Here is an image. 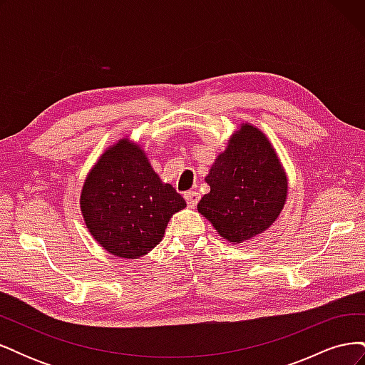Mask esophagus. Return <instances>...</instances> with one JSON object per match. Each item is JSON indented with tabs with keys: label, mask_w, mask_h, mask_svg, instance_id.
<instances>
[{
	"label": "esophagus",
	"mask_w": 365,
	"mask_h": 365,
	"mask_svg": "<svg viewBox=\"0 0 365 365\" xmlns=\"http://www.w3.org/2000/svg\"><path fill=\"white\" fill-rule=\"evenodd\" d=\"M184 197H185V202L189 204L190 207H195L197 202H200V193L197 192H195V190H189V192H185L184 193Z\"/></svg>",
	"instance_id": "obj_1"
}]
</instances>
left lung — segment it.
Segmentation results:
<instances>
[{
  "label": "left lung",
  "mask_w": 365,
  "mask_h": 365,
  "mask_svg": "<svg viewBox=\"0 0 365 365\" xmlns=\"http://www.w3.org/2000/svg\"><path fill=\"white\" fill-rule=\"evenodd\" d=\"M210 193L197 204L217 233L242 244L268 230L288 196L283 165L260 129L242 125L205 176Z\"/></svg>",
  "instance_id": "obj_1"
}]
</instances>
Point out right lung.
<instances>
[{
    "label": "right lung",
    "instance_id": "obj_1",
    "mask_svg": "<svg viewBox=\"0 0 365 365\" xmlns=\"http://www.w3.org/2000/svg\"><path fill=\"white\" fill-rule=\"evenodd\" d=\"M184 207V197L160 180L145 150L128 138L105 150L81 193L86 228L121 259H138L155 248L170 217Z\"/></svg>",
    "mask_w": 365,
    "mask_h": 365
}]
</instances>
